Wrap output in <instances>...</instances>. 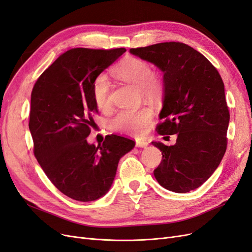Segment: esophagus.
<instances>
[{
    "mask_svg": "<svg viewBox=\"0 0 252 252\" xmlns=\"http://www.w3.org/2000/svg\"><path fill=\"white\" fill-rule=\"evenodd\" d=\"M135 145L136 147H142V148H145L148 146V143L146 141H142V140H136L135 141Z\"/></svg>",
    "mask_w": 252,
    "mask_h": 252,
    "instance_id": "1",
    "label": "esophagus"
}]
</instances>
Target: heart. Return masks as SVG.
<instances>
[{
  "instance_id": "b5f03b06",
  "label": "heart",
  "mask_w": 252,
  "mask_h": 252,
  "mask_svg": "<svg viewBox=\"0 0 252 252\" xmlns=\"http://www.w3.org/2000/svg\"><path fill=\"white\" fill-rule=\"evenodd\" d=\"M114 73L120 80L138 87L144 97L152 98L159 93L158 81L146 61L134 57H127L116 67ZM110 88L111 84L107 74L100 73L94 78L91 93L94 102L98 109L107 110L110 107ZM152 114L154 112L148 107L122 109L111 119L110 125L114 130L120 132L140 134L149 124Z\"/></svg>"
}]
</instances>
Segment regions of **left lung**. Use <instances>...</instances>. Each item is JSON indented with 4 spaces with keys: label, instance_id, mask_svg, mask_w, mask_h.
Segmentation results:
<instances>
[{
    "label": "left lung",
    "instance_id": "left-lung-1",
    "mask_svg": "<svg viewBox=\"0 0 252 252\" xmlns=\"http://www.w3.org/2000/svg\"><path fill=\"white\" fill-rule=\"evenodd\" d=\"M129 52L163 71V123L157 131L177 134L171 146L152 142L163 155L155 178L173 192L199 188L218 168L227 147L230 116L222 78L202 53L184 43H158Z\"/></svg>",
    "mask_w": 252,
    "mask_h": 252
}]
</instances>
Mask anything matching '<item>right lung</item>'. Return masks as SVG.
<instances>
[{"mask_svg": "<svg viewBox=\"0 0 252 252\" xmlns=\"http://www.w3.org/2000/svg\"><path fill=\"white\" fill-rule=\"evenodd\" d=\"M126 51L73 48L53 62L35 82L30 101L29 130L34 156L61 192L80 202L109 191L120 158L135 143L116 134L95 146L86 140L97 113L91 86Z\"/></svg>", "mask_w": 252, "mask_h": 252, "instance_id": "add662e5", "label": "right lung"}]
</instances>
